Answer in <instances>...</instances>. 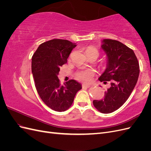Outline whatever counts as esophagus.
<instances>
[{
    "label": "esophagus",
    "instance_id": "esophagus-1",
    "mask_svg": "<svg viewBox=\"0 0 151 151\" xmlns=\"http://www.w3.org/2000/svg\"><path fill=\"white\" fill-rule=\"evenodd\" d=\"M83 88H89V87H91V85L90 84H83Z\"/></svg>",
    "mask_w": 151,
    "mask_h": 151
}]
</instances>
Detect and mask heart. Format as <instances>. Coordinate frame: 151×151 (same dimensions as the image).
<instances>
[{"instance_id": "obj_1", "label": "heart", "mask_w": 151, "mask_h": 151, "mask_svg": "<svg viewBox=\"0 0 151 151\" xmlns=\"http://www.w3.org/2000/svg\"><path fill=\"white\" fill-rule=\"evenodd\" d=\"M88 51H93L96 52L98 53V50L93 47H90L88 49L86 50V52ZM94 76V71L92 69H86L83 70L82 71L79 72L76 74L77 78L80 81H82L83 82H89L92 79L93 77Z\"/></svg>"}]
</instances>
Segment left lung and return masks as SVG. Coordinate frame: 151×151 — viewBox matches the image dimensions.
<instances>
[{
    "mask_svg": "<svg viewBox=\"0 0 151 151\" xmlns=\"http://www.w3.org/2000/svg\"><path fill=\"white\" fill-rule=\"evenodd\" d=\"M101 49L107 58L106 68L98 79L110 88L104 91L101 100H94L93 104L99 111L110 113L118 109L129 98L137 82L139 64L133 50L116 40H101Z\"/></svg>",
    "mask_w": 151,
    "mask_h": 151,
    "instance_id": "obj_1",
    "label": "left lung"
}]
</instances>
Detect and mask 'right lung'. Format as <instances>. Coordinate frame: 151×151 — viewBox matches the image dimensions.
<instances>
[{"label": "right lung", "mask_w": 151, "mask_h": 151, "mask_svg": "<svg viewBox=\"0 0 151 151\" xmlns=\"http://www.w3.org/2000/svg\"><path fill=\"white\" fill-rule=\"evenodd\" d=\"M76 46L70 41L53 39L41 44L32 57L31 70L37 92L45 104L56 111L67 110L82 89L81 84L74 79L61 85L58 77L60 67L67 62Z\"/></svg>", "instance_id": "right-lung-1"}]
</instances>
